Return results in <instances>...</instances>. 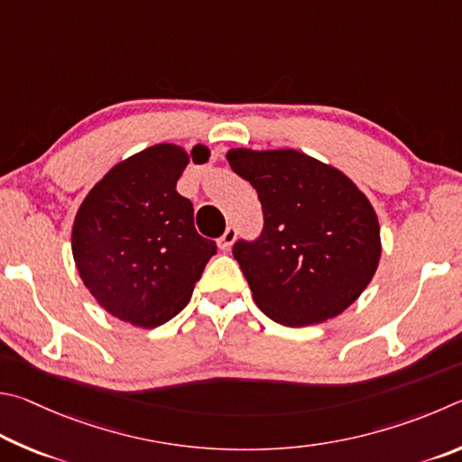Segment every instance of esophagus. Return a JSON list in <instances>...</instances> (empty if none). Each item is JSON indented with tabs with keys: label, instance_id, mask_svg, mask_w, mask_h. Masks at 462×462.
I'll use <instances>...</instances> for the list:
<instances>
[{
	"label": "esophagus",
	"instance_id": "esophagus-1",
	"mask_svg": "<svg viewBox=\"0 0 462 462\" xmlns=\"http://www.w3.org/2000/svg\"><path fill=\"white\" fill-rule=\"evenodd\" d=\"M236 239H237V229L233 225H229L221 236V239H218V247H221L223 252H226V249H231V245L236 244Z\"/></svg>",
	"mask_w": 462,
	"mask_h": 462
}]
</instances>
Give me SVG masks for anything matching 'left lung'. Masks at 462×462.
Wrapping results in <instances>:
<instances>
[{"mask_svg": "<svg viewBox=\"0 0 462 462\" xmlns=\"http://www.w3.org/2000/svg\"><path fill=\"white\" fill-rule=\"evenodd\" d=\"M226 162L262 202L260 237L233 245L260 310L284 327H309L349 309L382 255L365 194L296 150L233 148Z\"/></svg>", "mask_w": 462, "mask_h": 462, "instance_id": "8db88e82", "label": "left lung"}]
</instances>
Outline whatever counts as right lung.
I'll list each match as a JSON object with an SVG mask.
<instances>
[{
    "label": "right lung",
    "instance_id": "obj_1",
    "mask_svg": "<svg viewBox=\"0 0 462 462\" xmlns=\"http://www.w3.org/2000/svg\"><path fill=\"white\" fill-rule=\"evenodd\" d=\"M208 160L205 145L186 153L158 143L113 166L80 205L72 255L80 280L105 310L153 328L190 300L217 244L194 229V208L178 194L186 164Z\"/></svg>",
    "mask_w": 462,
    "mask_h": 462
}]
</instances>
